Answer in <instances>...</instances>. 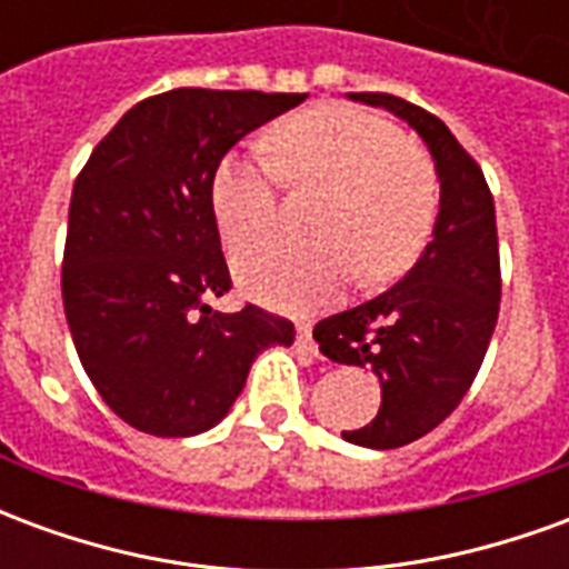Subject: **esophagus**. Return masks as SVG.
<instances>
[{
	"label": "esophagus",
	"instance_id": "obj_1",
	"mask_svg": "<svg viewBox=\"0 0 569 569\" xmlns=\"http://www.w3.org/2000/svg\"><path fill=\"white\" fill-rule=\"evenodd\" d=\"M296 347L298 350H305V353H317V341H313V332H310L308 322H298Z\"/></svg>",
	"mask_w": 569,
	"mask_h": 569
}]
</instances>
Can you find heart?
Masks as SVG:
<instances>
[{"label": "heart", "mask_w": 569, "mask_h": 569, "mask_svg": "<svg viewBox=\"0 0 569 569\" xmlns=\"http://www.w3.org/2000/svg\"><path fill=\"white\" fill-rule=\"evenodd\" d=\"M271 160L228 154L212 173V216L228 243L261 234L277 216L280 179L322 188L308 228L317 240L264 237L234 252L243 292L280 310H310L359 283H390L420 259L439 219V176L387 118L313 106L268 130Z\"/></svg>", "instance_id": "obj_1"}]
</instances>
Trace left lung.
I'll list each match as a JSON object with an SVG mask.
<instances>
[{"mask_svg": "<svg viewBox=\"0 0 569 569\" xmlns=\"http://www.w3.org/2000/svg\"><path fill=\"white\" fill-rule=\"evenodd\" d=\"M406 118L432 151L441 182L439 219L418 264L381 296L317 322L329 359L371 369L381 408L341 436L362 448H402L460 406L476 381L500 313L497 212L476 158L439 118L393 93H350Z\"/></svg>", "mask_w": 569, "mask_h": 569, "instance_id": "8db88e82", "label": "left lung"}]
</instances>
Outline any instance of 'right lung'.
Here are the masks:
<instances>
[{"label":"right lung","mask_w":569,"mask_h":569,"mask_svg":"<svg viewBox=\"0 0 569 569\" xmlns=\"http://www.w3.org/2000/svg\"><path fill=\"white\" fill-rule=\"evenodd\" d=\"M308 93L176 88L137 103L97 142L69 203L63 310L88 378L118 418L179 439L216 427L264 347L296 326L231 289L212 173L228 149Z\"/></svg>","instance_id":"add662e5"}]
</instances>
